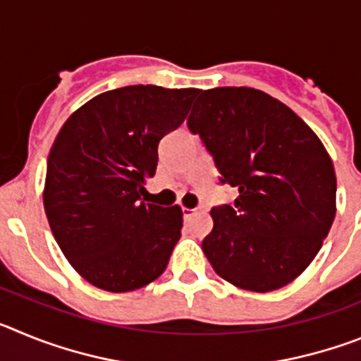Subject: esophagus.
<instances>
[{"label": "esophagus", "instance_id": "esophagus-1", "mask_svg": "<svg viewBox=\"0 0 361 361\" xmlns=\"http://www.w3.org/2000/svg\"><path fill=\"white\" fill-rule=\"evenodd\" d=\"M195 215V209H191V208H183V216L184 219H190V216Z\"/></svg>", "mask_w": 361, "mask_h": 361}]
</instances>
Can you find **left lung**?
I'll return each instance as SVG.
<instances>
[{
  "label": "left lung",
  "instance_id": "obj_1",
  "mask_svg": "<svg viewBox=\"0 0 361 361\" xmlns=\"http://www.w3.org/2000/svg\"><path fill=\"white\" fill-rule=\"evenodd\" d=\"M220 183L238 191L212 209L202 251L220 279L267 293L307 269L336 215V173L318 135L279 99L255 88L200 90L188 117Z\"/></svg>",
  "mask_w": 361,
  "mask_h": 361
}]
</instances>
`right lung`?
<instances>
[{
  "mask_svg": "<svg viewBox=\"0 0 361 361\" xmlns=\"http://www.w3.org/2000/svg\"><path fill=\"white\" fill-rule=\"evenodd\" d=\"M197 88L133 85L95 95L66 119L50 148L43 204L70 266L110 293L162 275L180 238V206L141 199L159 141L186 119Z\"/></svg>",
  "mask_w": 361,
  "mask_h": 361,
  "instance_id": "obj_1",
  "label": "right lung"
}]
</instances>
